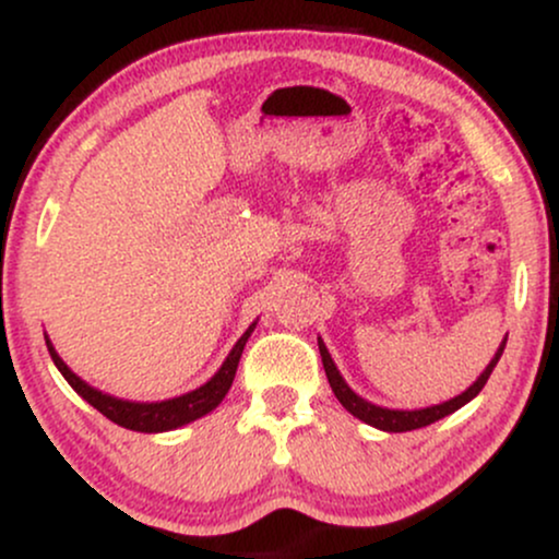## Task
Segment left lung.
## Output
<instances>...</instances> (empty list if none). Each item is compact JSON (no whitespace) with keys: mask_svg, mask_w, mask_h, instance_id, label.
Wrapping results in <instances>:
<instances>
[{"mask_svg":"<svg viewBox=\"0 0 559 559\" xmlns=\"http://www.w3.org/2000/svg\"><path fill=\"white\" fill-rule=\"evenodd\" d=\"M504 344H507V338H504L502 344H499L497 355H493L491 362L486 365L484 373H480V376L476 378V381H473L471 386H467V389L463 391V394L452 396V400H447V402H441V404H431V407H420V409H391V407H381V404H373V402L362 400L360 394H355V391L349 389V383H346L344 378H342V373H338L336 362L331 360V355H329V349H325L323 338L318 336L320 357H323L325 376H329V383H331L333 394H336V400L344 404L346 413H352V415H355V418H360L362 423H368V426L378 428V431H389V433L415 431V428L431 426V423L447 418V415H452L454 409L465 407L467 402L476 400L478 391L486 386V381H489L491 370L497 368L499 357H502V352H504Z\"/></svg>","mask_w":559,"mask_h":559,"instance_id":"obj_1","label":"left lung"}]
</instances>
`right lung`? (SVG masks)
<instances>
[{
	"label": "right lung",
	"instance_id": "obj_1",
	"mask_svg": "<svg viewBox=\"0 0 559 559\" xmlns=\"http://www.w3.org/2000/svg\"><path fill=\"white\" fill-rule=\"evenodd\" d=\"M254 325H258V320H254V323L241 333L239 342H236L234 349L228 352L226 362L221 365V370H217V373L210 378L207 383H202L199 389L189 391V394L173 396V400H163V402L118 400V396L105 394V391L88 386L83 378L75 376L73 370L62 362V357L57 355V349L52 346V342H49V336H44V338H47V349H49V355H52V360L57 365V370L62 373V378H66L70 386L79 391L83 400L92 404L94 409H99L105 418H110L112 423H118V426L128 428V431L163 433V431H173V428H181L191 420L204 418V415L213 413L217 404L226 400L230 383H234L236 368H239L241 352H243V346H247V338L252 336Z\"/></svg>",
	"mask_w": 559,
	"mask_h": 559
}]
</instances>
